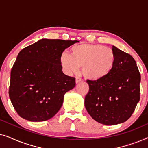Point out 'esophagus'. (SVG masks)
<instances>
[{
	"instance_id": "obj_1",
	"label": "esophagus",
	"mask_w": 148,
	"mask_h": 148,
	"mask_svg": "<svg viewBox=\"0 0 148 148\" xmlns=\"http://www.w3.org/2000/svg\"><path fill=\"white\" fill-rule=\"evenodd\" d=\"M82 81V79H81L80 77H77L76 79H75V82L76 84H79V83L81 82Z\"/></svg>"
}]
</instances>
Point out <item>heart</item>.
<instances>
[{
	"instance_id": "b5f03b06",
	"label": "heart",
	"mask_w": 148,
	"mask_h": 148,
	"mask_svg": "<svg viewBox=\"0 0 148 148\" xmlns=\"http://www.w3.org/2000/svg\"><path fill=\"white\" fill-rule=\"evenodd\" d=\"M116 55L114 50L99 44H82L71 49V55L63 52L60 64L64 73H77L82 66L85 77L99 81L108 76L114 68Z\"/></svg>"
}]
</instances>
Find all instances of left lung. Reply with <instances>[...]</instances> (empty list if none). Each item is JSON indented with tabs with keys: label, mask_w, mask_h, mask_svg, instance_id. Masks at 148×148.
Here are the masks:
<instances>
[{
	"label": "left lung",
	"mask_w": 148,
	"mask_h": 148,
	"mask_svg": "<svg viewBox=\"0 0 148 148\" xmlns=\"http://www.w3.org/2000/svg\"><path fill=\"white\" fill-rule=\"evenodd\" d=\"M116 62L110 73L99 81L87 80L85 98L88 112L105 125L124 123L130 118L140 99L141 75L133 56L112 46Z\"/></svg>",
	"instance_id": "obj_1"
}]
</instances>
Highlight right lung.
<instances>
[{
    "instance_id": "add662e5",
    "label": "right lung",
    "mask_w": 148,
    "mask_h": 148,
    "mask_svg": "<svg viewBox=\"0 0 148 148\" xmlns=\"http://www.w3.org/2000/svg\"><path fill=\"white\" fill-rule=\"evenodd\" d=\"M77 40L42 39L22 49L11 69L9 98L21 118L40 122L53 117L64 95L75 86L64 75L60 56Z\"/></svg>"
}]
</instances>
